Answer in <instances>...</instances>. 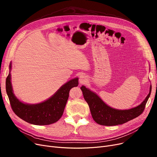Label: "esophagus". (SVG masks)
I'll list each match as a JSON object with an SVG mask.
<instances>
[{
    "label": "esophagus",
    "instance_id": "esophagus-1",
    "mask_svg": "<svg viewBox=\"0 0 157 157\" xmlns=\"http://www.w3.org/2000/svg\"><path fill=\"white\" fill-rule=\"evenodd\" d=\"M86 81H87V78L85 76V74H81V76H79V83L81 84H83Z\"/></svg>",
    "mask_w": 157,
    "mask_h": 157
}]
</instances>
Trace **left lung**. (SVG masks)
I'll list each match as a JSON object with an SVG mask.
<instances>
[{
	"label": "left lung",
	"instance_id": "8db88e82",
	"mask_svg": "<svg viewBox=\"0 0 157 157\" xmlns=\"http://www.w3.org/2000/svg\"><path fill=\"white\" fill-rule=\"evenodd\" d=\"M81 90L83 92L85 100L89 105L94 121L101 125L114 126L123 124L136 118L143 113L151 94V86L150 88L149 94L141 104L136 108L125 110H119L111 108L105 104L96 94L86 88L85 86H82Z\"/></svg>",
	"mask_w": 157,
	"mask_h": 157
}]
</instances>
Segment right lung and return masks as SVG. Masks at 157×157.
<instances>
[{"instance_id": "1", "label": "right lung", "mask_w": 157, "mask_h": 157, "mask_svg": "<svg viewBox=\"0 0 157 157\" xmlns=\"http://www.w3.org/2000/svg\"><path fill=\"white\" fill-rule=\"evenodd\" d=\"M11 69V63L10 64ZM78 85V78H74L62 85L48 100L39 104H29L20 101L13 92L10 72L6 81V92L13 112L17 116L31 124L47 125L54 123L62 116L67 102L70 90Z\"/></svg>"}]
</instances>
